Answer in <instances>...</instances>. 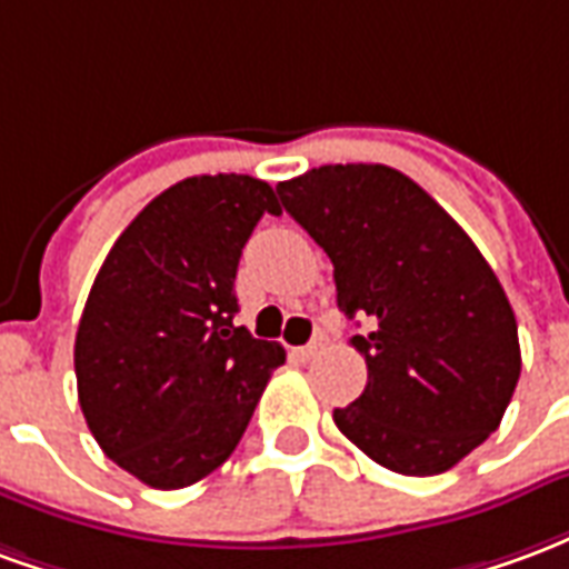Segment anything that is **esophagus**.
Instances as JSON below:
<instances>
[{"instance_id": "34e87169", "label": "esophagus", "mask_w": 569, "mask_h": 569, "mask_svg": "<svg viewBox=\"0 0 569 569\" xmlns=\"http://www.w3.org/2000/svg\"><path fill=\"white\" fill-rule=\"evenodd\" d=\"M322 347H326V335L317 332V335H313V341H310V345L298 347V350H296V357L301 359V362H308V359H313V357H317V353H320Z\"/></svg>"}]
</instances>
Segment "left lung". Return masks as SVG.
Returning <instances> with one entry per match:
<instances>
[{"instance_id":"8db88e82","label":"left lung","mask_w":569,"mask_h":569,"mask_svg":"<svg viewBox=\"0 0 569 569\" xmlns=\"http://www.w3.org/2000/svg\"><path fill=\"white\" fill-rule=\"evenodd\" d=\"M335 264L369 383L335 423L375 463L439 476L500 427L521 375L512 305L460 224L383 163H326L277 186Z\"/></svg>"}]
</instances>
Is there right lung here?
Masks as SVG:
<instances>
[{
	"instance_id": "right-lung-1",
	"label": "right lung",
	"mask_w": 569,
	"mask_h": 569,
	"mask_svg": "<svg viewBox=\"0 0 569 569\" xmlns=\"http://www.w3.org/2000/svg\"><path fill=\"white\" fill-rule=\"evenodd\" d=\"M273 188L237 173L176 182L109 249L76 332L79 406L97 445L142 485H194L231 457L277 341L234 326L240 252Z\"/></svg>"
}]
</instances>
